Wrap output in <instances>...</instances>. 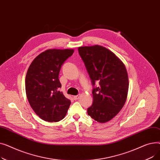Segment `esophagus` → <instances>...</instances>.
<instances>
[{
  "label": "esophagus",
  "instance_id": "34e87169",
  "mask_svg": "<svg viewBox=\"0 0 160 160\" xmlns=\"http://www.w3.org/2000/svg\"><path fill=\"white\" fill-rule=\"evenodd\" d=\"M80 95H75V96H74V97H73V98H74V100H77V99H78V98H80Z\"/></svg>",
  "mask_w": 160,
  "mask_h": 160
}]
</instances>
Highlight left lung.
<instances>
[{
  "mask_svg": "<svg viewBox=\"0 0 160 160\" xmlns=\"http://www.w3.org/2000/svg\"><path fill=\"white\" fill-rule=\"evenodd\" d=\"M94 86L93 102L88 114L100 123L112 119L124 106L128 96V76L123 62L111 50L100 45L78 47Z\"/></svg>",
  "mask_w": 160,
  "mask_h": 160,
  "instance_id": "8db88e82",
  "label": "left lung"
}]
</instances>
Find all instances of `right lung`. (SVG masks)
Listing matches in <instances>:
<instances>
[{
    "label": "right lung",
    "mask_w": 160,
    "mask_h": 160,
    "mask_svg": "<svg viewBox=\"0 0 160 160\" xmlns=\"http://www.w3.org/2000/svg\"><path fill=\"white\" fill-rule=\"evenodd\" d=\"M74 49H48L32 61L25 78L28 102L34 112L45 121L62 120L71 104L62 92L59 80L61 67Z\"/></svg>",
    "instance_id": "add662e5"
}]
</instances>
